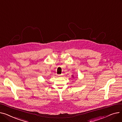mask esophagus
Returning <instances> with one entry per match:
<instances>
[{"label":"esophagus","instance_id":"esophagus-1","mask_svg":"<svg viewBox=\"0 0 122 122\" xmlns=\"http://www.w3.org/2000/svg\"><path fill=\"white\" fill-rule=\"evenodd\" d=\"M58 76H63V74H60V75H58Z\"/></svg>","mask_w":122,"mask_h":122}]
</instances>
